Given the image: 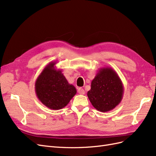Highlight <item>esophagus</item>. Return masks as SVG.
Instances as JSON below:
<instances>
[{"instance_id": "34e87169", "label": "esophagus", "mask_w": 156, "mask_h": 156, "mask_svg": "<svg viewBox=\"0 0 156 156\" xmlns=\"http://www.w3.org/2000/svg\"><path fill=\"white\" fill-rule=\"evenodd\" d=\"M78 92H79V94H84V89L83 88H78Z\"/></svg>"}]
</instances>
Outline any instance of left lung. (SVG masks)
I'll return each mask as SVG.
<instances>
[{"instance_id":"8db88e82","label":"left lung","mask_w":156,"mask_h":156,"mask_svg":"<svg viewBox=\"0 0 156 156\" xmlns=\"http://www.w3.org/2000/svg\"><path fill=\"white\" fill-rule=\"evenodd\" d=\"M124 86L119 75L109 67L99 69L92 81L87 96L93 107L99 111L108 112L121 102Z\"/></svg>"}]
</instances>
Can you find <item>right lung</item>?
Instances as JSON below:
<instances>
[{
	"label": "right lung",
	"instance_id": "add662e5",
	"mask_svg": "<svg viewBox=\"0 0 156 156\" xmlns=\"http://www.w3.org/2000/svg\"><path fill=\"white\" fill-rule=\"evenodd\" d=\"M51 62L36 80L35 92L38 100L50 109L59 110L66 106L76 94L77 90L69 84L62 70Z\"/></svg>",
	"mask_w": 156,
	"mask_h": 156
}]
</instances>
